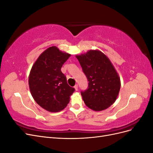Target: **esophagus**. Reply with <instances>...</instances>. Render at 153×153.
I'll return each mask as SVG.
<instances>
[{
	"mask_svg": "<svg viewBox=\"0 0 153 153\" xmlns=\"http://www.w3.org/2000/svg\"><path fill=\"white\" fill-rule=\"evenodd\" d=\"M74 88H75V91H78V85L77 84H76L75 86H74Z\"/></svg>",
	"mask_w": 153,
	"mask_h": 153,
	"instance_id": "obj_1",
	"label": "esophagus"
}]
</instances>
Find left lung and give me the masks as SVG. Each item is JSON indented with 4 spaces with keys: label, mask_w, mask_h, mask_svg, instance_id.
<instances>
[{
    "label": "left lung",
    "mask_w": 153,
    "mask_h": 153,
    "mask_svg": "<svg viewBox=\"0 0 153 153\" xmlns=\"http://www.w3.org/2000/svg\"><path fill=\"white\" fill-rule=\"evenodd\" d=\"M76 57L89 82L87 89L81 91L85 104L94 111L108 108L121 88L120 77L112 62L100 50H91Z\"/></svg>",
    "instance_id": "obj_1"
}]
</instances>
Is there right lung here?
I'll return each instance as SVG.
<instances>
[{
  "label": "right lung",
  "instance_id": "add662e5",
  "mask_svg": "<svg viewBox=\"0 0 153 153\" xmlns=\"http://www.w3.org/2000/svg\"><path fill=\"white\" fill-rule=\"evenodd\" d=\"M70 56L53 46L39 55L30 70L29 85L32 96L40 106L50 112H60L66 107L75 91L68 84L61 70Z\"/></svg>",
  "mask_w": 153,
  "mask_h": 153
}]
</instances>
